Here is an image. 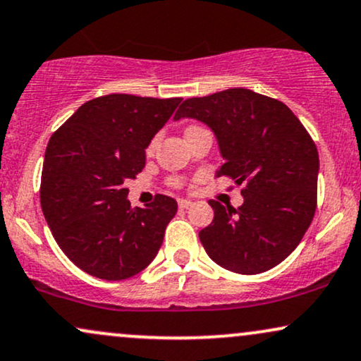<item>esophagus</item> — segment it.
<instances>
[{"label":"esophagus","mask_w":361,"mask_h":361,"mask_svg":"<svg viewBox=\"0 0 361 361\" xmlns=\"http://www.w3.org/2000/svg\"><path fill=\"white\" fill-rule=\"evenodd\" d=\"M192 205H193L192 200H185V198L178 200V207H180V208H188V207H192Z\"/></svg>","instance_id":"1"}]
</instances>
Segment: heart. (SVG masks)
<instances>
[{
	"label": "heart",
	"instance_id": "b5f03b06",
	"mask_svg": "<svg viewBox=\"0 0 361 361\" xmlns=\"http://www.w3.org/2000/svg\"><path fill=\"white\" fill-rule=\"evenodd\" d=\"M154 142H156V141H151V145L147 146V151L153 149ZM169 185H173V186H181V185H183V180H181V178H171V180H169Z\"/></svg>",
	"mask_w": 361,
	"mask_h": 361
}]
</instances>
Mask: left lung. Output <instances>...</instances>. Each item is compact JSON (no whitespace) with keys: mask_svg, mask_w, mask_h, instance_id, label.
<instances>
[{"mask_svg":"<svg viewBox=\"0 0 361 361\" xmlns=\"http://www.w3.org/2000/svg\"><path fill=\"white\" fill-rule=\"evenodd\" d=\"M180 117L210 126L225 158L219 176L244 185L237 210L208 202L214 220L198 233L207 254L237 274L276 267L299 245L316 212L319 158L310 133L284 102L242 87L186 99Z\"/></svg>","mask_w":361,"mask_h":361,"instance_id":"1","label":"left lung"}]
</instances>
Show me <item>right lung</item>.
I'll return each mask as SVG.
<instances>
[{
  "mask_svg": "<svg viewBox=\"0 0 361 361\" xmlns=\"http://www.w3.org/2000/svg\"><path fill=\"white\" fill-rule=\"evenodd\" d=\"M180 102L101 95L51 134L42 169V210L56 244L87 274L128 279L158 254L176 202L156 195L147 208H131L124 185L142 171L145 149Z\"/></svg>",
  "mask_w": 361,
  "mask_h": 361,
  "instance_id": "1",
  "label": "right lung"
}]
</instances>
